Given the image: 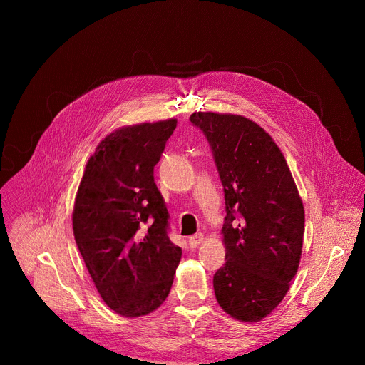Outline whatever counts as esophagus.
Returning a JSON list of instances; mask_svg holds the SVG:
<instances>
[{
	"mask_svg": "<svg viewBox=\"0 0 365 365\" xmlns=\"http://www.w3.org/2000/svg\"><path fill=\"white\" fill-rule=\"evenodd\" d=\"M202 241H204V235H202V234H195L194 237L189 238V245L195 248V247H198Z\"/></svg>",
	"mask_w": 365,
	"mask_h": 365,
	"instance_id": "34e87169",
	"label": "esophagus"
}]
</instances>
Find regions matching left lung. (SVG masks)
<instances>
[{"instance_id": "left-lung-1", "label": "left lung", "mask_w": 365, "mask_h": 365, "mask_svg": "<svg viewBox=\"0 0 365 365\" xmlns=\"http://www.w3.org/2000/svg\"><path fill=\"white\" fill-rule=\"evenodd\" d=\"M189 120L212 146L225 190L226 263L213 277L216 299L232 318L257 322L281 303L299 269L302 198L281 149L259 124L217 112Z\"/></svg>"}]
</instances>
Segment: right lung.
Masks as SVG:
<instances>
[{
    "mask_svg": "<svg viewBox=\"0 0 365 365\" xmlns=\"http://www.w3.org/2000/svg\"><path fill=\"white\" fill-rule=\"evenodd\" d=\"M176 118L121 127L98 145L75 197L72 227L103 302L125 317H143L167 299L182 248L167 234L168 212L153 167Z\"/></svg>",
    "mask_w": 365,
    "mask_h": 365,
    "instance_id": "1",
    "label": "right lung"
}]
</instances>
